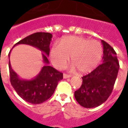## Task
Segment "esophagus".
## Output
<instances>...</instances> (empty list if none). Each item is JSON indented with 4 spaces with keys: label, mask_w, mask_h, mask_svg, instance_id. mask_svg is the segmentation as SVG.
<instances>
[{
    "label": "esophagus",
    "mask_w": 128,
    "mask_h": 128,
    "mask_svg": "<svg viewBox=\"0 0 128 128\" xmlns=\"http://www.w3.org/2000/svg\"><path fill=\"white\" fill-rule=\"evenodd\" d=\"M70 77H71L70 75H68V74H63V78H70Z\"/></svg>",
    "instance_id": "obj_1"
}]
</instances>
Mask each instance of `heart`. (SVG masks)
I'll return each mask as SVG.
<instances>
[{
    "label": "heart",
    "instance_id": "obj_1",
    "mask_svg": "<svg viewBox=\"0 0 128 128\" xmlns=\"http://www.w3.org/2000/svg\"><path fill=\"white\" fill-rule=\"evenodd\" d=\"M71 56L72 68L80 74H86L95 69L101 60L102 47L96 40H89L82 37H65L58 44H53L50 51L52 64L62 69L67 65Z\"/></svg>",
    "mask_w": 128,
    "mask_h": 128
}]
</instances>
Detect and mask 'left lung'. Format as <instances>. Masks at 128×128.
I'll return each instance as SVG.
<instances>
[{"label":"left lung","instance_id":"8db88e82","mask_svg":"<svg viewBox=\"0 0 128 128\" xmlns=\"http://www.w3.org/2000/svg\"><path fill=\"white\" fill-rule=\"evenodd\" d=\"M103 63L90 74L82 77L81 87L74 92V97L86 108L99 106L111 94L119 70L116 52L110 44L102 40Z\"/></svg>","mask_w":128,"mask_h":128}]
</instances>
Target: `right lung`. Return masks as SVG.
<instances>
[{
  "label": "right lung",
  "instance_id": "add662e5",
  "mask_svg": "<svg viewBox=\"0 0 128 128\" xmlns=\"http://www.w3.org/2000/svg\"><path fill=\"white\" fill-rule=\"evenodd\" d=\"M52 34L48 32H36L26 37L13 46L26 44L38 48L42 52L43 62L45 65L40 72L31 80L22 79L12 70L9 60V72L10 83L20 98L32 104H42L49 99L54 94L58 82L63 79V74L49 66L47 56L50 53V44ZM8 54L10 58V54Z\"/></svg>",
  "mask_w": 128,
  "mask_h": 128
}]
</instances>
